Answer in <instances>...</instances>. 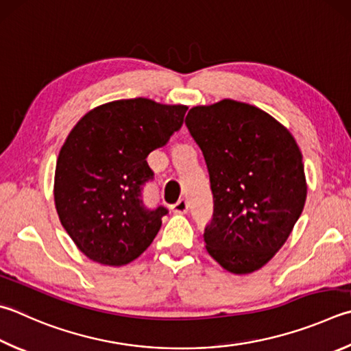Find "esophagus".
<instances>
[{
  "instance_id": "34e87169",
  "label": "esophagus",
  "mask_w": 351,
  "mask_h": 351,
  "mask_svg": "<svg viewBox=\"0 0 351 351\" xmlns=\"http://www.w3.org/2000/svg\"><path fill=\"white\" fill-rule=\"evenodd\" d=\"M171 210H173L175 213H187V210H189V202L184 199H180L178 202H175L173 206H171Z\"/></svg>"
}]
</instances>
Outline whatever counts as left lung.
<instances>
[{
    "mask_svg": "<svg viewBox=\"0 0 351 351\" xmlns=\"http://www.w3.org/2000/svg\"><path fill=\"white\" fill-rule=\"evenodd\" d=\"M186 125L213 193L207 252L237 275L261 269L290 237L307 197L295 138L269 113L233 99L193 107Z\"/></svg>",
    "mask_w": 351,
    "mask_h": 351,
    "instance_id": "left-lung-1",
    "label": "left lung"
}]
</instances>
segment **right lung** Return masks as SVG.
Wrapping results in <instances>:
<instances>
[{"label": "right lung", "mask_w": 351, "mask_h": 351, "mask_svg": "<svg viewBox=\"0 0 351 351\" xmlns=\"http://www.w3.org/2000/svg\"><path fill=\"white\" fill-rule=\"evenodd\" d=\"M186 106L147 98L112 101L84 114L69 133L55 170V206L76 247L95 263L136 259L161 228L164 206L147 207L150 152L181 129Z\"/></svg>", "instance_id": "add662e5"}]
</instances>
